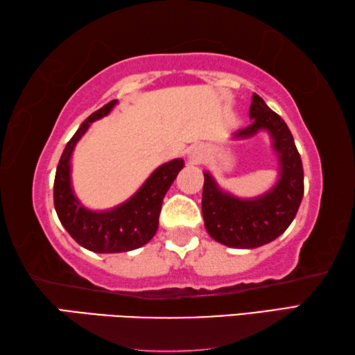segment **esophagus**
I'll use <instances>...</instances> for the list:
<instances>
[{
	"label": "esophagus",
	"instance_id": "obj_1",
	"mask_svg": "<svg viewBox=\"0 0 355 355\" xmlns=\"http://www.w3.org/2000/svg\"><path fill=\"white\" fill-rule=\"evenodd\" d=\"M203 156H205V147L203 146H194L189 150V159L192 163H202Z\"/></svg>",
	"mask_w": 355,
	"mask_h": 355
}]
</instances>
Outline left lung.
<instances>
[{
	"mask_svg": "<svg viewBox=\"0 0 355 355\" xmlns=\"http://www.w3.org/2000/svg\"><path fill=\"white\" fill-rule=\"evenodd\" d=\"M249 127L236 131L233 139H245L268 131L279 156L280 177L271 189L254 199H239L222 191L209 172H203L202 213L209 236L236 249H255L274 241L296 216L304 196V169L293 135L285 120L260 95H252Z\"/></svg>",
	"mask_w": 355,
	"mask_h": 355,
	"instance_id": "left-lung-1",
	"label": "left lung"
}]
</instances>
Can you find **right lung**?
<instances>
[{
  "instance_id": "1",
  "label": "right lung",
  "mask_w": 355,
  "mask_h": 355,
  "mask_svg": "<svg viewBox=\"0 0 355 355\" xmlns=\"http://www.w3.org/2000/svg\"><path fill=\"white\" fill-rule=\"evenodd\" d=\"M117 100L106 103L98 111L92 112L73 137L65 146L59 159L55 177V208L58 218L65 230L84 249L97 254H117L142 248L155 236L158 230L159 211L163 199L169 191L178 172L183 169L182 158L172 159L155 169L146 183L127 202L106 211H91L76 199L70 182V159L76 142L86 133L91 123L107 116Z\"/></svg>"
}]
</instances>
